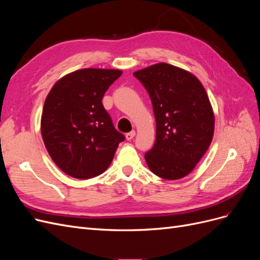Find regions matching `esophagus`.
<instances>
[{"instance_id":"obj_1","label":"esophagus","mask_w":260,"mask_h":260,"mask_svg":"<svg viewBox=\"0 0 260 260\" xmlns=\"http://www.w3.org/2000/svg\"><path fill=\"white\" fill-rule=\"evenodd\" d=\"M135 136H136V131L132 130V131L128 132L127 135H125V139H127L128 141H130V140H132L133 138H135Z\"/></svg>"}]
</instances>
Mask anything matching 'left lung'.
<instances>
[{
	"mask_svg": "<svg viewBox=\"0 0 260 260\" xmlns=\"http://www.w3.org/2000/svg\"><path fill=\"white\" fill-rule=\"evenodd\" d=\"M151 98L156 141L145 153L153 174L178 180L195 168L208 149L215 116L201 81L186 70L159 62L133 73Z\"/></svg>",
	"mask_w": 260,
	"mask_h": 260,
	"instance_id": "1",
	"label": "left lung"
}]
</instances>
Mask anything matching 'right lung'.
Instances as JSON below:
<instances>
[{
  "instance_id": "1",
  "label": "right lung",
  "mask_w": 260,
  "mask_h": 260,
  "mask_svg": "<svg viewBox=\"0 0 260 260\" xmlns=\"http://www.w3.org/2000/svg\"><path fill=\"white\" fill-rule=\"evenodd\" d=\"M118 69L85 68L55 83L45 99L41 135L56 166L76 179L100 176L124 140L102 104L105 92L121 76Z\"/></svg>"
}]
</instances>
